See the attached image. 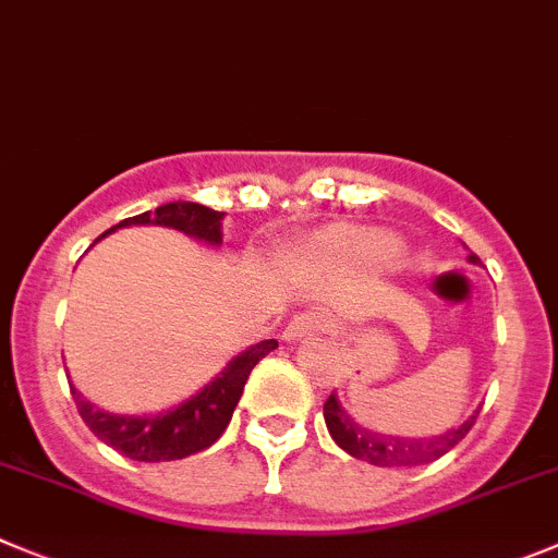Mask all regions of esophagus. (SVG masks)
I'll use <instances>...</instances> for the list:
<instances>
[{
	"label": "esophagus",
	"mask_w": 558,
	"mask_h": 558,
	"mask_svg": "<svg viewBox=\"0 0 558 558\" xmlns=\"http://www.w3.org/2000/svg\"><path fill=\"white\" fill-rule=\"evenodd\" d=\"M322 330V319H316L314 314H300L289 322V327L283 330L286 341H300V338L316 336Z\"/></svg>",
	"instance_id": "1"
}]
</instances>
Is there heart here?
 I'll use <instances>...</instances> for the list:
<instances>
[{
    "mask_svg": "<svg viewBox=\"0 0 558 558\" xmlns=\"http://www.w3.org/2000/svg\"><path fill=\"white\" fill-rule=\"evenodd\" d=\"M322 247L336 262L357 269H385L402 258L404 247L397 236L377 231V228H336L322 239Z\"/></svg>",
    "mask_w": 558,
    "mask_h": 558,
    "instance_id": "1",
    "label": "heart"
}]
</instances>
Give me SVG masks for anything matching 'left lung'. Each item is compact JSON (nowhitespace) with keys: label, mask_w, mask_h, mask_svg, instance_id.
<instances>
[{"label":"left lung","mask_w":558,"mask_h":558,"mask_svg":"<svg viewBox=\"0 0 558 558\" xmlns=\"http://www.w3.org/2000/svg\"><path fill=\"white\" fill-rule=\"evenodd\" d=\"M468 262L482 264L476 253H468ZM478 410H473V415H468L462 424L451 426L440 435L404 437L397 435V432H379L374 426H363L361 421L347 413V408L338 402L336 393H330V399L325 402V424L332 440L355 460L372 462V465L379 468H410L435 462L437 457H444L446 451L454 449L462 437L471 432V426L476 424Z\"/></svg>","instance_id":"left-lung-1"}]
</instances>
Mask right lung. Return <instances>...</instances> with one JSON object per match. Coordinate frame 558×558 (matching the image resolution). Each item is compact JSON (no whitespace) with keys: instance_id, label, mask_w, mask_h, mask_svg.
<instances>
[{"instance_id":"add662e5","label":"right lung","mask_w":558,"mask_h":558,"mask_svg":"<svg viewBox=\"0 0 558 558\" xmlns=\"http://www.w3.org/2000/svg\"><path fill=\"white\" fill-rule=\"evenodd\" d=\"M222 220H226V211H215V208L203 206V203L173 201L156 208L154 215L143 211V215L121 220L118 226L104 231L96 242H101L104 236L114 233L118 228L161 226L181 231L184 236L203 242L206 247H220ZM275 347H278L275 338L253 343V347L242 350L239 355H233L226 363V368L211 383L203 385L197 393H192L184 402L173 404V408L159 410V413H109V410H101L98 404L87 402L80 390L74 388V383L68 385H71V393H74V402L82 421L90 426V432L98 440L112 446L114 451H121L123 457H132L137 462L184 460V457L208 449L226 432L228 421H231L233 410H236L239 399H242V390L250 372Z\"/></svg>"}]
</instances>
